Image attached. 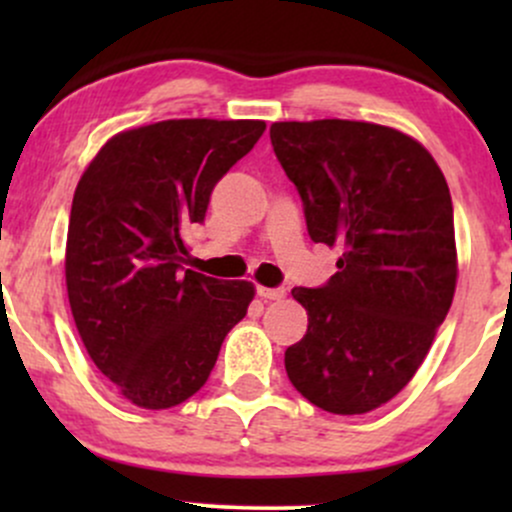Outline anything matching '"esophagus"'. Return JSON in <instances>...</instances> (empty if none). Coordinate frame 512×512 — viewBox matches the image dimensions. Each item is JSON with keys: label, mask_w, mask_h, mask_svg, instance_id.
Instances as JSON below:
<instances>
[{"label": "esophagus", "mask_w": 512, "mask_h": 512, "mask_svg": "<svg viewBox=\"0 0 512 512\" xmlns=\"http://www.w3.org/2000/svg\"><path fill=\"white\" fill-rule=\"evenodd\" d=\"M257 296L264 298V301H279V298L286 296L284 286H276V289H269V286H257Z\"/></svg>", "instance_id": "34e87169"}]
</instances>
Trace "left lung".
Listing matches in <instances>:
<instances>
[{"instance_id":"1","label":"left lung","mask_w":512,"mask_h":512,"mask_svg":"<svg viewBox=\"0 0 512 512\" xmlns=\"http://www.w3.org/2000/svg\"><path fill=\"white\" fill-rule=\"evenodd\" d=\"M269 139L310 240L342 250L327 284L291 291L308 332L286 349V373L315 407L366 414L414 378L455 296L448 182L424 146L392 127L274 122Z\"/></svg>"}]
</instances>
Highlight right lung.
Instances as JSON below:
<instances>
[{
    "label": "right lung",
    "instance_id": "add662e5",
    "mask_svg": "<svg viewBox=\"0 0 512 512\" xmlns=\"http://www.w3.org/2000/svg\"><path fill=\"white\" fill-rule=\"evenodd\" d=\"M264 129L260 120L129 129L76 185L64 260L69 305L91 361L137 407L168 409L195 395L248 313L250 281L185 269L182 238Z\"/></svg>",
    "mask_w": 512,
    "mask_h": 512
}]
</instances>
